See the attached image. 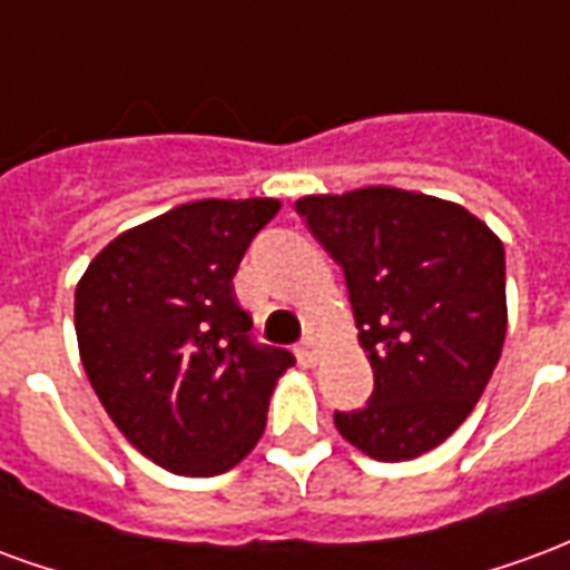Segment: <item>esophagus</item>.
Masks as SVG:
<instances>
[{
  "label": "esophagus",
  "instance_id": "1",
  "mask_svg": "<svg viewBox=\"0 0 570 570\" xmlns=\"http://www.w3.org/2000/svg\"><path fill=\"white\" fill-rule=\"evenodd\" d=\"M296 354H298V363H302V366H317V360H321V351H317V345H314V342H302Z\"/></svg>",
  "mask_w": 570,
  "mask_h": 570
}]
</instances>
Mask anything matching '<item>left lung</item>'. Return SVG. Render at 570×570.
<instances>
[{
  "instance_id": "8db88e82",
  "label": "left lung",
  "mask_w": 570,
  "mask_h": 570,
  "mask_svg": "<svg viewBox=\"0 0 570 570\" xmlns=\"http://www.w3.org/2000/svg\"><path fill=\"white\" fill-rule=\"evenodd\" d=\"M342 265L375 391L335 428L375 461L436 449L473 412L501 360L507 268L479 216L424 191L366 186L296 200Z\"/></svg>"
}]
</instances>
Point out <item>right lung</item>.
Segmentation results:
<instances>
[{
	"label": "right lung",
	"instance_id": "1",
	"mask_svg": "<svg viewBox=\"0 0 570 570\" xmlns=\"http://www.w3.org/2000/svg\"><path fill=\"white\" fill-rule=\"evenodd\" d=\"M277 198H204L112 237L76 284V338L125 440L170 473L216 476L265 433L296 360L249 342L232 277Z\"/></svg>",
	"mask_w": 570,
	"mask_h": 570
}]
</instances>
